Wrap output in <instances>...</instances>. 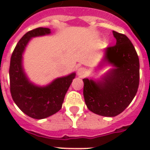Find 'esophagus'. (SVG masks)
I'll return each instance as SVG.
<instances>
[{
  "mask_svg": "<svg viewBox=\"0 0 150 150\" xmlns=\"http://www.w3.org/2000/svg\"><path fill=\"white\" fill-rule=\"evenodd\" d=\"M87 73L86 68H79L78 69V75H80V76H83Z\"/></svg>",
  "mask_w": 150,
  "mask_h": 150,
  "instance_id": "1",
  "label": "esophagus"
}]
</instances>
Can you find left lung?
Masks as SVG:
<instances>
[{
  "mask_svg": "<svg viewBox=\"0 0 150 150\" xmlns=\"http://www.w3.org/2000/svg\"><path fill=\"white\" fill-rule=\"evenodd\" d=\"M116 45L105 49V61L114 68L100 81L83 79V96L94 114L115 117L132 101L139 84V60L134 46L124 34L113 31Z\"/></svg>",
  "mask_w": 150,
  "mask_h": 150,
  "instance_id": "left-lung-1",
  "label": "left lung"
}]
</instances>
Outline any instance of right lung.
<instances>
[{
  "instance_id": "add662e5",
  "label": "right lung",
  "mask_w": 150,
  "mask_h": 150,
  "mask_svg": "<svg viewBox=\"0 0 150 150\" xmlns=\"http://www.w3.org/2000/svg\"><path fill=\"white\" fill-rule=\"evenodd\" d=\"M50 33L48 28H36L25 34L18 41L11 57L10 91L15 104L23 113L35 119H43L61 109L68 88L75 73L57 78L46 86H37L29 82L22 67V54L30 39Z\"/></svg>"
}]
</instances>
